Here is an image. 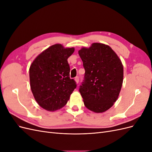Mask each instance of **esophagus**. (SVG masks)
<instances>
[{
    "mask_svg": "<svg viewBox=\"0 0 152 152\" xmlns=\"http://www.w3.org/2000/svg\"><path fill=\"white\" fill-rule=\"evenodd\" d=\"M75 82H76V84L79 83V77H76L75 78Z\"/></svg>",
    "mask_w": 152,
    "mask_h": 152,
    "instance_id": "34e87169",
    "label": "esophagus"
}]
</instances>
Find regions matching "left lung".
I'll list each match as a JSON object with an SVG mask.
<instances>
[{"label":"left lung","instance_id":"obj_1","mask_svg":"<svg viewBox=\"0 0 152 152\" xmlns=\"http://www.w3.org/2000/svg\"><path fill=\"white\" fill-rule=\"evenodd\" d=\"M79 54L86 71L79 89L85 107L95 113L104 112L114 104L122 88L121 59L109 45L102 43L82 48Z\"/></svg>","mask_w":152,"mask_h":152}]
</instances>
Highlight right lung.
Listing matches in <instances>:
<instances>
[{"instance_id": "obj_1", "label": "right lung", "mask_w": 152, "mask_h": 152, "mask_svg": "<svg viewBox=\"0 0 152 152\" xmlns=\"http://www.w3.org/2000/svg\"><path fill=\"white\" fill-rule=\"evenodd\" d=\"M74 50V48L54 44L39 54L31 64V92L37 103L47 111H56L65 106L76 88L75 80L70 78L67 61Z\"/></svg>"}]
</instances>
